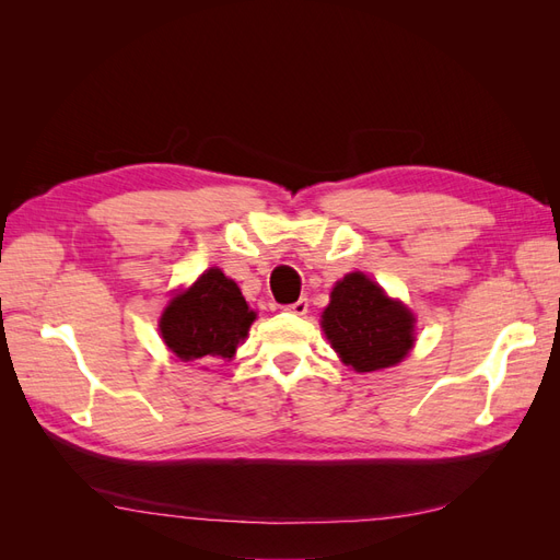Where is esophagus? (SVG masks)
<instances>
[{
  "label": "esophagus",
  "instance_id": "1",
  "mask_svg": "<svg viewBox=\"0 0 560 560\" xmlns=\"http://www.w3.org/2000/svg\"><path fill=\"white\" fill-rule=\"evenodd\" d=\"M287 311L294 313V315H306V313H308V299L301 296L299 301L292 303V306H287Z\"/></svg>",
  "mask_w": 560,
  "mask_h": 560
}]
</instances>
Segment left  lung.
I'll return each instance as SVG.
<instances>
[{"label": "left lung", "mask_w": 560, "mask_h": 560, "mask_svg": "<svg viewBox=\"0 0 560 560\" xmlns=\"http://www.w3.org/2000/svg\"><path fill=\"white\" fill-rule=\"evenodd\" d=\"M322 329L354 371L393 366L413 348V315L364 273L336 282Z\"/></svg>", "instance_id": "obj_1"}]
</instances>
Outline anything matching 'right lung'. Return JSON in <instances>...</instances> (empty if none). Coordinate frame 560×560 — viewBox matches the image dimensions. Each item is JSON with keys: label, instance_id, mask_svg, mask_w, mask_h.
<instances>
[{"label": "right lung", "instance_id": "obj_1", "mask_svg": "<svg viewBox=\"0 0 560 560\" xmlns=\"http://www.w3.org/2000/svg\"><path fill=\"white\" fill-rule=\"evenodd\" d=\"M254 315L238 284L219 268L202 273L194 287L177 294L161 317V336L179 360H231L247 336Z\"/></svg>", "mask_w": 560, "mask_h": 560}]
</instances>
